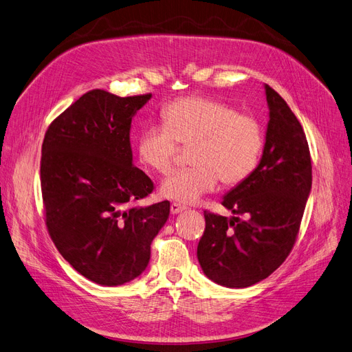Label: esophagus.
Instances as JSON below:
<instances>
[{"instance_id": "1", "label": "esophagus", "mask_w": 352, "mask_h": 352, "mask_svg": "<svg viewBox=\"0 0 352 352\" xmlns=\"http://www.w3.org/2000/svg\"><path fill=\"white\" fill-rule=\"evenodd\" d=\"M186 210H187L186 206H181V204H178V203H173V204H171V212H173V214H179V212L186 211Z\"/></svg>"}]
</instances>
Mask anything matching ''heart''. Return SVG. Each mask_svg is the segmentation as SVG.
<instances>
[{"mask_svg": "<svg viewBox=\"0 0 352 352\" xmlns=\"http://www.w3.org/2000/svg\"><path fill=\"white\" fill-rule=\"evenodd\" d=\"M165 125L146 128L138 144L145 166L168 174L177 161L178 142L195 145L190 170L175 171L162 181L164 198L194 204L217 187L240 184L257 166L263 146V132L257 119L236 111L220 100L188 96L164 111Z\"/></svg>", "mask_w": 352, "mask_h": 352, "instance_id": "b5f03b06", "label": "heart"}]
</instances>
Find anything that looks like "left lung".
Instances as JSON below:
<instances>
[{
  "label": "left lung",
  "mask_w": 352,
  "mask_h": 352,
  "mask_svg": "<svg viewBox=\"0 0 352 352\" xmlns=\"http://www.w3.org/2000/svg\"><path fill=\"white\" fill-rule=\"evenodd\" d=\"M269 122L256 170L221 204L234 216L204 211L206 230L197 257L206 276L226 287L266 279L292 250L312 187L307 136L278 91L265 85ZM246 215V221L235 216Z\"/></svg>",
  "instance_id": "obj_1"
}]
</instances>
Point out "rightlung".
Listing matches in <instances>:
<instances>
[{
  "label": "right lung",
  "mask_w": 352,
  "mask_h": 352,
  "mask_svg": "<svg viewBox=\"0 0 352 352\" xmlns=\"http://www.w3.org/2000/svg\"><path fill=\"white\" fill-rule=\"evenodd\" d=\"M152 95L90 90L56 118L41 148V192L52 240L82 276L102 286L138 278L170 201L132 206L154 190L133 166L132 119Z\"/></svg>",
  "instance_id": "1"
}]
</instances>
